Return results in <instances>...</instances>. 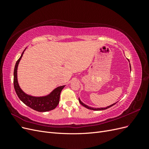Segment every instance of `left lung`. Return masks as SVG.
Wrapping results in <instances>:
<instances>
[{
    "label": "left lung",
    "instance_id": "obj_1",
    "mask_svg": "<svg viewBox=\"0 0 149 149\" xmlns=\"http://www.w3.org/2000/svg\"><path fill=\"white\" fill-rule=\"evenodd\" d=\"M129 61V60H128ZM129 67H130V70L131 71V66H130V64L129 63ZM79 103L81 104L82 106H83L84 107H85L86 108H87V109H91V110H94V111H101V110H104V109H107V108H109V107H112V106H114V104H116L118 102H115V103H114V104H111V105H110V106H107V107H101V108H94V107H89V106H87V105H86L85 104H84L80 100V99H79Z\"/></svg>",
    "mask_w": 149,
    "mask_h": 149
}]
</instances>
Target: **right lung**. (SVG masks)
<instances>
[{
  "label": "right lung",
  "mask_w": 149,
  "mask_h": 149,
  "mask_svg": "<svg viewBox=\"0 0 149 149\" xmlns=\"http://www.w3.org/2000/svg\"><path fill=\"white\" fill-rule=\"evenodd\" d=\"M26 48L22 52L20 58L16 62L14 71H13V85L15 91L18 97L25 105L38 112H47L55 109L60 101V93L65 85L58 86L46 96H33L25 93L22 90L18 82L17 69L19 62L23 56Z\"/></svg>",
  "instance_id": "obj_1"
}]
</instances>
